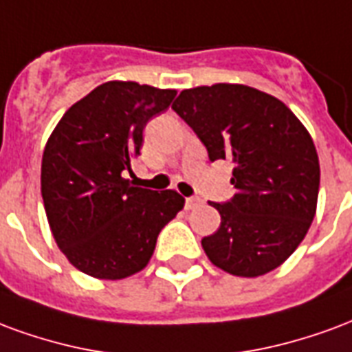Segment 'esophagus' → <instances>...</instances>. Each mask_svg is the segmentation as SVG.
<instances>
[{"label":"esophagus","instance_id":"obj_1","mask_svg":"<svg viewBox=\"0 0 352 352\" xmlns=\"http://www.w3.org/2000/svg\"><path fill=\"white\" fill-rule=\"evenodd\" d=\"M202 201L199 199V197H189V199H186V210H193V208L201 206Z\"/></svg>","mask_w":352,"mask_h":352}]
</instances>
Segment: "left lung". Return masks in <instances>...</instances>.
<instances>
[{
  "label": "left lung",
  "instance_id": "1",
  "mask_svg": "<svg viewBox=\"0 0 352 352\" xmlns=\"http://www.w3.org/2000/svg\"><path fill=\"white\" fill-rule=\"evenodd\" d=\"M173 109L210 161L234 165L236 195L225 204L210 202L221 225L202 238L208 258L240 278L276 270L306 238L317 212L320 168L311 135L285 102L243 84L184 89Z\"/></svg>",
  "mask_w": 352,
  "mask_h": 352
}]
</instances>
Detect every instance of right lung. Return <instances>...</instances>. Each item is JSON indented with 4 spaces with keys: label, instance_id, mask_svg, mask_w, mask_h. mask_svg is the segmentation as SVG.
<instances>
[{
    "label": "right lung",
    "instance_id": "obj_1",
    "mask_svg": "<svg viewBox=\"0 0 352 352\" xmlns=\"http://www.w3.org/2000/svg\"><path fill=\"white\" fill-rule=\"evenodd\" d=\"M176 89L110 80L63 114L41 165V195L52 236L76 270L123 279L150 263L157 236L186 199L123 178L140 155L142 131L170 107Z\"/></svg>",
    "mask_w": 352,
    "mask_h": 352
}]
</instances>
